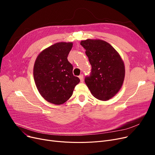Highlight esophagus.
Here are the masks:
<instances>
[{"label":"esophagus","mask_w":155,"mask_h":155,"mask_svg":"<svg viewBox=\"0 0 155 155\" xmlns=\"http://www.w3.org/2000/svg\"><path fill=\"white\" fill-rule=\"evenodd\" d=\"M79 78H80V81L81 82H84V75H82V74H81L80 76H79Z\"/></svg>","instance_id":"1"}]
</instances>
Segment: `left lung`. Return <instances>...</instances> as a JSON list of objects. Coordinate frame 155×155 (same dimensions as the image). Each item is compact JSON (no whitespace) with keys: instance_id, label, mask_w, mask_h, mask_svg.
Listing matches in <instances>:
<instances>
[{"instance_id":"obj_1","label":"left lung","mask_w":155,"mask_h":155,"mask_svg":"<svg viewBox=\"0 0 155 155\" xmlns=\"http://www.w3.org/2000/svg\"><path fill=\"white\" fill-rule=\"evenodd\" d=\"M80 45L92 66L91 74L85 82L94 97L108 101L123 85L125 77L124 62L118 52L109 43L101 39H88Z\"/></svg>"}]
</instances>
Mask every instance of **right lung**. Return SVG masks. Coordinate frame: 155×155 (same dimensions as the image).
<instances>
[{"label":"right lung","mask_w":155,"mask_h":155,"mask_svg":"<svg viewBox=\"0 0 155 155\" xmlns=\"http://www.w3.org/2000/svg\"><path fill=\"white\" fill-rule=\"evenodd\" d=\"M72 46V43H55L39 54L34 65V79L39 94L56 105L67 101L80 82L67 59Z\"/></svg>","instance_id":"right-lung-1"}]
</instances>
